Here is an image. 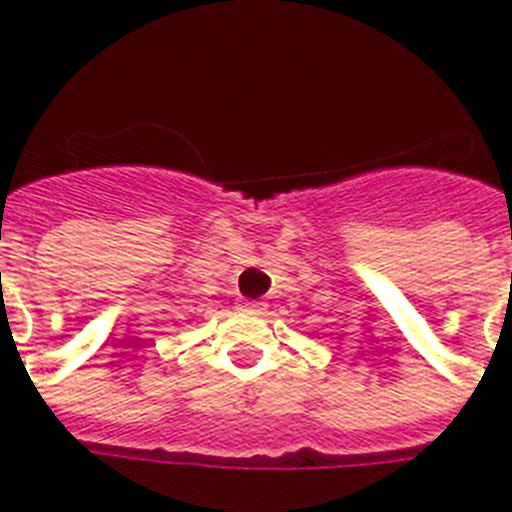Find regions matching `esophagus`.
<instances>
[{
	"label": "esophagus",
	"mask_w": 512,
	"mask_h": 512,
	"mask_svg": "<svg viewBox=\"0 0 512 512\" xmlns=\"http://www.w3.org/2000/svg\"><path fill=\"white\" fill-rule=\"evenodd\" d=\"M241 310H246V312H264L266 305H264V302H259V300H246L241 305Z\"/></svg>",
	"instance_id": "1"
}]
</instances>
